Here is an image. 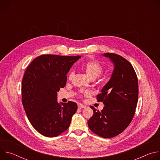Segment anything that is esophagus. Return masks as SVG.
<instances>
[{"instance_id": "obj_1", "label": "esophagus", "mask_w": 160, "mask_h": 160, "mask_svg": "<svg viewBox=\"0 0 160 160\" xmlns=\"http://www.w3.org/2000/svg\"><path fill=\"white\" fill-rule=\"evenodd\" d=\"M86 106H84V105H83V104H78V109H82V108H85Z\"/></svg>"}]
</instances>
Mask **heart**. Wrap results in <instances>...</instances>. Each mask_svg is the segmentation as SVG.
<instances>
[{
    "mask_svg": "<svg viewBox=\"0 0 160 160\" xmlns=\"http://www.w3.org/2000/svg\"><path fill=\"white\" fill-rule=\"evenodd\" d=\"M83 68L87 76L91 79H95L99 76L103 71L102 64L96 60H90L86 62L83 66ZM73 75L74 72L72 70L68 74V78L72 79Z\"/></svg>",
    "mask_w": 160,
    "mask_h": 160,
    "instance_id": "1",
    "label": "heart"
}]
</instances>
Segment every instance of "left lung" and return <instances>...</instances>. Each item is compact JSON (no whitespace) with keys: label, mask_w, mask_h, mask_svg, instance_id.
<instances>
[{"label":"left lung","mask_w":160,"mask_h":160,"mask_svg":"<svg viewBox=\"0 0 160 160\" xmlns=\"http://www.w3.org/2000/svg\"><path fill=\"white\" fill-rule=\"evenodd\" d=\"M103 56L110 59L114 69L110 80L97 96L104 107L101 111L90 107L94 114L88 125L98 135L111 138L124 131L133 119L138 101V80L133 66L124 58L113 53Z\"/></svg>","instance_id":"8db88e82"}]
</instances>
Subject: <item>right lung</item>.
<instances>
[{
	"label": "right lung",
	"instance_id": "obj_1",
	"mask_svg": "<svg viewBox=\"0 0 160 160\" xmlns=\"http://www.w3.org/2000/svg\"><path fill=\"white\" fill-rule=\"evenodd\" d=\"M80 58L43 54L27 68L21 83L22 104L32 125L44 136L54 138L66 131L77 110L76 102L58 103L57 92L64 87L66 74Z\"/></svg>",
	"mask_w": 160,
	"mask_h": 160
}]
</instances>
